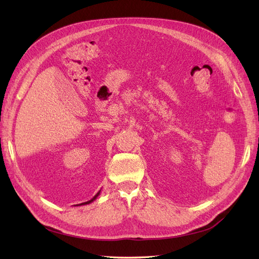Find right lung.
I'll use <instances>...</instances> for the list:
<instances>
[{"label": "right lung", "mask_w": 259, "mask_h": 259, "mask_svg": "<svg viewBox=\"0 0 259 259\" xmlns=\"http://www.w3.org/2000/svg\"><path fill=\"white\" fill-rule=\"evenodd\" d=\"M99 194H100V190H99V191L97 192V194H96V195H95V197H94L93 199H91V200H90V201H88V202H84V203H81V204H79V205H85V204H90V203H92L93 201H95V200L97 199V197H98V195H99Z\"/></svg>", "instance_id": "right-lung-1"}]
</instances>
